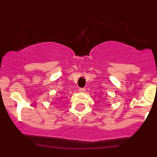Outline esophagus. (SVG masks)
Wrapping results in <instances>:
<instances>
[{
  "label": "esophagus",
  "instance_id": "34e87169",
  "mask_svg": "<svg viewBox=\"0 0 157 157\" xmlns=\"http://www.w3.org/2000/svg\"><path fill=\"white\" fill-rule=\"evenodd\" d=\"M78 91L81 93H84V92H86V89L85 88H80L79 90H78Z\"/></svg>",
  "mask_w": 157,
  "mask_h": 157
}]
</instances>
